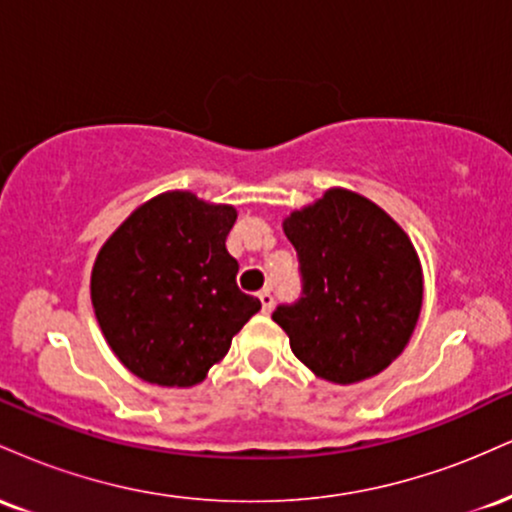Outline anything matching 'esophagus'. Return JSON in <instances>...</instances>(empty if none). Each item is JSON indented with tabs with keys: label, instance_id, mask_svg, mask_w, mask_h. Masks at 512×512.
Instances as JSON below:
<instances>
[{
	"label": "esophagus",
	"instance_id": "1",
	"mask_svg": "<svg viewBox=\"0 0 512 512\" xmlns=\"http://www.w3.org/2000/svg\"><path fill=\"white\" fill-rule=\"evenodd\" d=\"M257 298H260V303H262V310L264 313H272V308H274V296H272V291H260L257 293Z\"/></svg>",
	"mask_w": 512,
	"mask_h": 512
}]
</instances>
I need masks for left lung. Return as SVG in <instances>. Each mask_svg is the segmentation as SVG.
I'll return each instance as SVG.
<instances>
[{
	"mask_svg": "<svg viewBox=\"0 0 512 512\" xmlns=\"http://www.w3.org/2000/svg\"><path fill=\"white\" fill-rule=\"evenodd\" d=\"M284 233L298 255L301 298L276 305L272 320L291 351L330 383L378 375L404 351L424 301L407 233L349 190L293 211Z\"/></svg>",
	"mask_w": 512,
	"mask_h": 512,
	"instance_id": "obj_1",
	"label": "left lung"
}]
</instances>
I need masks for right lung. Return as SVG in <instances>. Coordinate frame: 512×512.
<instances>
[{
  "mask_svg": "<svg viewBox=\"0 0 512 512\" xmlns=\"http://www.w3.org/2000/svg\"><path fill=\"white\" fill-rule=\"evenodd\" d=\"M236 216L192 192H166L134 211L98 252L91 274L98 325L137 378L202 383L262 308L238 289V262L226 250Z\"/></svg>",
  "mask_w": 512,
  "mask_h": 512,
  "instance_id": "1",
  "label": "right lung"
}]
</instances>
